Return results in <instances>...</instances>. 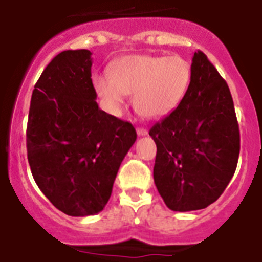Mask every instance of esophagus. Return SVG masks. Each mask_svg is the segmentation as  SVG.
Instances as JSON below:
<instances>
[{"label":"esophagus","instance_id":"34e87169","mask_svg":"<svg viewBox=\"0 0 262 262\" xmlns=\"http://www.w3.org/2000/svg\"><path fill=\"white\" fill-rule=\"evenodd\" d=\"M137 134H138V136H146L147 130L145 128H138L137 129Z\"/></svg>","mask_w":262,"mask_h":262}]
</instances>
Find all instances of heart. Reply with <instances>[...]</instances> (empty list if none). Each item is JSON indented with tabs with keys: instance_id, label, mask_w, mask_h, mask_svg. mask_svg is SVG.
I'll list each match as a JSON object with an SVG mask.
<instances>
[{
	"instance_id": "obj_1",
	"label": "heart",
	"mask_w": 262,
	"mask_h": 262,
	"mask_svg": "<svg viewBox=\"0 0 262 262\" xmlns=\"http://www.w3.org/2000/svg\"><path fill=\"white\" fill-rule=\"evenodd\" d=\"M109 74L93 77V87L109 112L117 113L126 93L134 92V109L157 118L181 104L190 85L191 66L177 55H130L116 60Z\"/></svg>"
}]
</instances>
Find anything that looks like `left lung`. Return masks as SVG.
I'll return each instance as SVG.
<instances>
[{"label": "left lung", "instance_id": "left-lung-1", "mask_svg": "<svg viewBox=\"0 0 262 262\" xmlns=\"http://www.w3.org/2000/svg\"><path fill=\"white\" fill-rule=\"evenodd\" d=\"M149 134L154 183L170 210H202L219 199L237 166L240 132L228 84L206 54L195 52L185 97Z\"/></svg>", "mask_w": 262, "mask_h": 262}]
</instances>
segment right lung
I'll return each instance as SVG.
<instances>
[{"mask_svg":"<svg viewBox=\"0 0 262 262\" xmlns=\"http://www.w3.org/2000/svg\"><path fill=\"white\" fill-rule=\"evenodd\" d=\"M88 50H67L36 81L27 120V159L34 181L70 216L103 211L120 165L136 142L128 121L101 111Z\"/></svg>","mask_w":262,"mask_h":262,"instance_id":"obj_1","label":"right lung"}]
</instances>
